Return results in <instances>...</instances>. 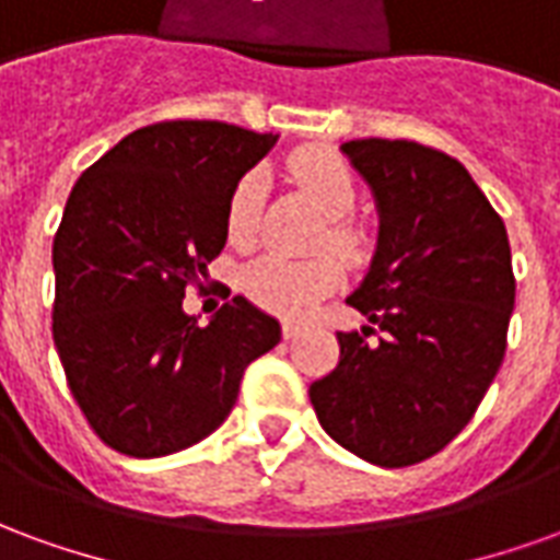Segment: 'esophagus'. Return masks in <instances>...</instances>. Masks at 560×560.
Segmentation results:
<instances>
[{
  "label": "esophagus",
  "mask_w": 560,
  "mask_h": 560,
  "mask_svg": "<svg viewBox=\"0 0 560 560\" xmlns=\"http://www.w3.org/2000/svg\"><path fill=\"white\" fill-rule=\"evenodd\" d=\"M300 324H296V320H284V324H281V336H284V339H296V336H300Z\"/></svg>",
  "instance_id": "1"
}]
</instances>
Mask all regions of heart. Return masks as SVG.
<instances>
[{
	"label": "heart",
	"instance_id": "b5f03b06",
	"mask_svg": "<svg viewBox=\"0 0 560 560\" xmlns=\"http://www.w3.org/2000/svg\"><path fill=\"white\" fill-rule=\"evenodd\" d=\"M291 171L300 188L329 219L320 243L329 245L348 264H363L369 255V240L363 228H357L348 219L360 197L351 164L332 149H303L291 159ZM264 195H267V173L257 167L243 173L231 188L228 207H224V233H228V243L236 248H248L257 240ZM339 284L341 267L339 260L329 255L305 257V260L260 255L248 260L243 269L245 296L281 317L308 315Z\"/></svg>",
	"mask_w": 560,
	"mask_h": 560
}]
</instances>
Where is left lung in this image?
Masks as SVG:
<instances>
[{"mask_svg":"<svg viewBox=\"0 0 560 560\" xmlns=\"http://www.w3.org/2000/svg\"><path fill=\"white\" fill-rule=\"evenodd\" d=\"M377 215V248L348 303L369 317L339 336V365L308 387L324 432L381 468L441 453L470 422L506 351L516 279L501 215L446 152L348 140ZM382 332L377 342L368 336Z\"/></svg>","mask_w":560,"mask_h":560,"instance_id":"1","label":"left lung"}]
</instances>
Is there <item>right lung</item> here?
<instances>
[{
  "label": "right lung",
  "mask_w": 560,
  "mask_h": 560,
  "mask_svg": "<svg viewBox=\"0 0 560 560\" xmlns=\"http://www.w3.org/2000/svg\"><path fill=\"white\" fill-rule=\"evenodd\" d=\"M276 135L173 119L138 128L80 173L54 240V341L68 389L104 444L159 458L228 420L252 360L281 339L276 317L233 296L207 327L188 284L228 243L236 179Z\"/></svg>",
  "instance_id": "obj_1"
}]
</instances>
